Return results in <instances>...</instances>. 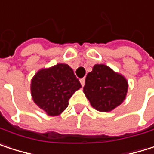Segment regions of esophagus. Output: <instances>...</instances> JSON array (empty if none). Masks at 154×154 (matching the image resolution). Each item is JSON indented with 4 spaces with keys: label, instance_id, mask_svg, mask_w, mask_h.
Segmentation results:
<instances>
[{
    "label": "esophagus",
    "instance_id": "34e87169",
    "mask_svg": "<svg viewBox=\"0 0 154 154\" xmlns=\"http://www.w3.org/2000/svg\"><path fill=\"white\" fill-rule=\"evenodd\" d=\"M80 82H81V84H82V86H84V84H85V78H82V79H81V80H80Z\"/></svg>",
    "mask_w": 154,
    "mask_h": 154
}]
</instances>
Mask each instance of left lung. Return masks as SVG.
Instances as JSON below:
<instances>
[{
  "label": "left lung",
  "mask_w": 154,
  "mask_h": 154,
  "mask_svg": "<svg viewBox=\"0 0 154 154\" xmlns=\"http://www.w3.org/2000/svg\"><path fill=\"white\" fill-rule=\"evenodd\" d=\"M126 79L105 64H95L85 79L83 91L91 105L101 112H109L125 99Z\"/></svg>",
  "instance_id": "8db88e82"
}]
</instances>
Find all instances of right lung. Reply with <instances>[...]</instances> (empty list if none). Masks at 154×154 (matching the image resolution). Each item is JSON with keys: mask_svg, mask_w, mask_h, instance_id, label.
I'll return each mask as SVG.
<instances>
[{"mask_svg": "<svg viewBox=\"0 0 154 154\" xmlns=\"http://www.w3.org/2000/svg\"><path fill=\"white\" fill-rule=\"evenodd\" d=\"M80 88V81L65 63L39 70L31 81L34 102L49 116L60 115L68 107L70 98Z\"/></svg>", "mask_w": 154, "mask_h": 154, "instance_id": "1", "label": "right lung"}]
</instances>
